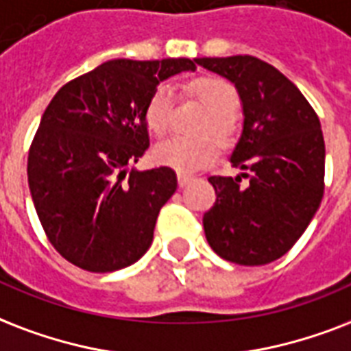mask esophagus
Returning a JSON list of instances; mask_svg holds the SVG:
<instances>
[{
    "instance_id": "esophagus-1",
    "label": "esophagus",
    "mask_w": 351,
    "mask_h": 351,
    "mask_svg": "<svg viewBox=\"0 0 351 351\" xmlns=\"http://www.w3.org/2000/svg\"><path fill=\"white\" fill-rule=\"evenodd\" d=\"M194 181V176H189V173H178V183L179 186H184Z\"/></svg>"
}]
</instances>
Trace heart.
Returning <instances> with one entry per match:
<instances>
[{
    "mask_svg": "<svg viewBox=\"0 0 351 351\" xmlns=\"http://www.w3.org/2000/svg\"><path fill=\"white\" fill-rule=\"evenodd\" d=\"M190 95H194L208 111L201 124V133H213L219 143H229L234 135V117L238 108V93L234 86L225 78L203 77L190 84ZM173 106V89L168 84L157 86L146 106V126L154 135H165L170 128ZM218 145L210 135L203 137H170L154 148V159L162 167L179 172H192L213 161Z\"/></svg>",
    "mask_w": 351,
    "mask_h": 351,
    "instance_id": "obj_1",
    "label": "heart"
}]
</instances>
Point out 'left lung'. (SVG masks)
<instances>
[{"instance_id":"obj_1","label":"left lung","mask_w":351,"mask_h":351,"mask_svg":"<svg viewBox=\"0 0 351 351\" xmlns=\"http://www.w3.org/2000/svg\"><path fill=\"white\" fill-rule=\"evenodd\" d=\"M234 84L243 130L230 165L238 178L213 176L216 203L203 216L208 245L223 260L263 265L284 256L308 229L324 195V137L300 89L267 62L238 54L195 58ZM247 177V187L241 178Z\"/></svg>"}]
</instances>
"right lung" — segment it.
<instances>
[{
  "instance_id": "right-lung-1",
  "label": "right lung",
  "mask_w": 351,
  "mask_h": 351,
  "mask_svg": "<svg viewBox=\"0 0 351 351\" xmlns=\"http://www.w3.org/2000/svg\"><path fill=\"white\" fill-rule=\"evenodd\" d=\"M189 58L110 60L60 88L32 138L34 208L62 256L91 273L128 267L152 245L172 168H128L150 146L145 111L159 82L194 71Z\"/></svg>"
}]
</instances>
